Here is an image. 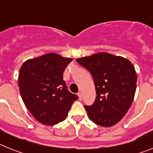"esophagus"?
<instances>
[{
	"label": "esophagus",
	"mask_w": 153,
	"mask_h": 153,
	"mask_svg": "<svg viewBox=\"0 0 153 153\" xmlns=\"http://www.w3.org/2000/svg\"><path fill=\"white\" fill-rule=\"evenodd\" d=\"M78 97H79V100H82V94L80 93V92H79L77 94Z\"/></svg>",
	"instance_id": "1"
}]
</instances>
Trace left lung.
I'll use <instances>...</instances> for the list:
<instances>
[{
  "instance_id": "1",
  "label": "left lung",
  "mask_w": 153,
  "mask_h": 153,
  "mask_svg": "<svg viewBox=\"0 0 153 153\" xmlns=\"http://www.w3.org/2000/svg\"><path fill=\"white\" fill-rule=\"evenodd\" d=\"M94 78L96 98L85 105L89 119L102 127L119 123L131 107L137 76L133 64L123 57L106 52L76 59Z\"/></svg>"
}]
</instances>
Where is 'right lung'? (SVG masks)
I'll return each instance as SVG.
<instances>
[{"instance_id": "1", "label": "right lung", "mask_w": 153, "mask_h": 153, "mask_svg": "<svg viewBox=\"0 0 153 153\" xmlns=\"http://www.w3.org/2000/svg\"><path fill=\"white\" fill-rule=\"evenodd\" d=\"M71 58L48 53L24 62L19 74V88L24 104L36 120L51 126L66 118L77 95L67 90L63 72Z\"/></svg>"}]
</instances>
